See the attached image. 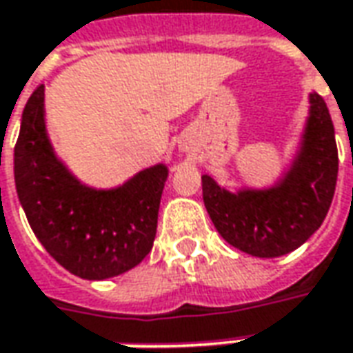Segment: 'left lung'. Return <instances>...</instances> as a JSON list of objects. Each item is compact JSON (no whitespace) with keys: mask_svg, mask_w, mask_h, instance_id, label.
<instances>
[{"mask_svg":"<svg viewBox=\"0 0 353 353\" xmlns=\"http://www.w3.org/2000/svg\"><path fill=\"white\" fill-rule=\"evenodd\" d=\"M301 149L276 186L229 192L204 174L202 192L215 229L231 247L259 259L299 248L323 225L336 190L338 149L326 103L309 94Z\"/></svg>","mask_w":353,"mask_h":353,"instance_id":"8db88e82","label":"left lung"}]
</instances>
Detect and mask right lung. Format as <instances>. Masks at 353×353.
<instances>
[{"instance_id": "obj_1", "label": "right lung", "mask_w": 353, "mask_h": 353, "mask_svg": "<svg viewBox=\"0 0 353 353\" xmlns=\"http://www.w3.org/2000/svg\"><path fill=\"white\" fill-rule=\"evenodd\" d=\"M167 174L155 165L112 190L85 186L52 149L44 87L30 94L15 143L17 196L37 239L65 270L106 280L138 266L155 241Z\"/></svg>"}]
</instances>
